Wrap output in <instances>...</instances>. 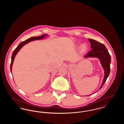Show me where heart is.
<instances>
[{"label": "heart", "instance_id": "b5f03b06", "mask_svg": "<svg viewBox=\"0 0 124 124\" xmlns=\"http://www.w3.org/2000/svg\"><path fill=\"white\" fill-rule=\"evenodd\" d=\"M86 49V46L85 45H83L81 46V50L82 51H85Z\"/></svg>", "mask_w": 124, "mask_h": 124}]
</instances>
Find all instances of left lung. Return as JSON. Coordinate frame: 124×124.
I'll return each instance as SVG.
<instances>
[{
  "label": "left lung",
  "mask_w": 124,
  "mask_h": 124,
  "mask_svg": "<svg viewBox=\"0 0 124 124\" xmlns=\"http://www.w3.org/2000/svg\"><path fill=\"white\" fill-rule=\"evenodd\" d=\"M89 41L91 43V47L92 50L87 53L84 58H96L100 61L101 65L104 70V77L102 83L99 90L101 88L106 79L109 75L110 72V64L111 58V56L107 51L106 47L102 44L93 39H89ZM91 94L87 96H90Z\"/></svg>",
  "instance_id": "8db88e82"
}]
</instances>
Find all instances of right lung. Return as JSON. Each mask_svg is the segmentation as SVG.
Returning a JSON list of instances; mask_svg holds the SVG:
<instances>
[{
	"instance_id": "obj_1",
	"label": "right lung",
	"mask_w": 124,
	"mask_h": 124,
	"mask_svg": "<svg viewBox=\"0 0 124 124\" xmlns=\"http://www.w3.org/2000/svg\"><path fill=\"white\" fill-rule=\"evenodd\" d=\"M47 36H48V34H44V35L41 36H39V37H31V38H30L29 39H27V40H25L24 41L22 42L21 43H20L19 44V45L14 50V51H13L12 54L11 63V66H10V69H11V73H12V65H13V61H14V60L15 59V57L16 55H17V54L18 53V52H19V51L22 48V47L24 46L25 45L28 44V43H29L30 42L36 40H41V39H44Z\"/></svg>"
}]
</instances>
